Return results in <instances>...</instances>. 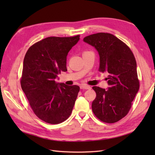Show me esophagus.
<instances>
[{
  "label": "esophagus",
  "mask_w": 155,
  "mask_h": 155,
  "mask_svg": "<svg viewBox=\"0 0 155 155\" xmlns=\"http://www.w3.org/2000/svg\"><path fill=\"white\" fill-rule=\"evenodd\" d=\"M81 89H91V87L88 86V85L86 84H83L81 86Z\"/></svg>",
  "instance_id": "esophagus-1"
}]
</instances>
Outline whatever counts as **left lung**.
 I'll return each instance as SVG.
<instances>
[{
    "label": "left lung",
    "instance_id": "obj_1",
    "mask_svg": "<svg viewBox=\"0 0 155 155\" xmlns=\"http://www.w3.org/2000/svg\"><path fill=\"white\" fill-rule=\"evenodd\" d=\"M83 41L98 52V71L108 73L107 91L93 87L97 96L92 103V110L104 123H116L128 113L139 89L135 58L124 42L110 33L91 35Z\"/></svg>",
    "mask_w": 155,
    "mask_h": 155
}]
</instances>
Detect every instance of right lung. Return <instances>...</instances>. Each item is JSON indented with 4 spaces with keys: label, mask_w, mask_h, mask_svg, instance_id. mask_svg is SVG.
<instances>
[{
    "label": "right lung",
    "mask_w": 155,
    "mask_h": 155,
    "mask_svg": "<svg viewBox=\"0 0 155 155\" xmlns=\"http://www.w3.org/2000/svg\"><path fill=\"white\" fill-rule=\"evenodd\" d=\"M79 37H47L32 45L25 56L21 88L32 111L45 123H61L72 113L80 87L58 84L56 78L67 71L68 52Z\"/></svg>",
    "instance_id": "obj_1"
}]
</instances>
